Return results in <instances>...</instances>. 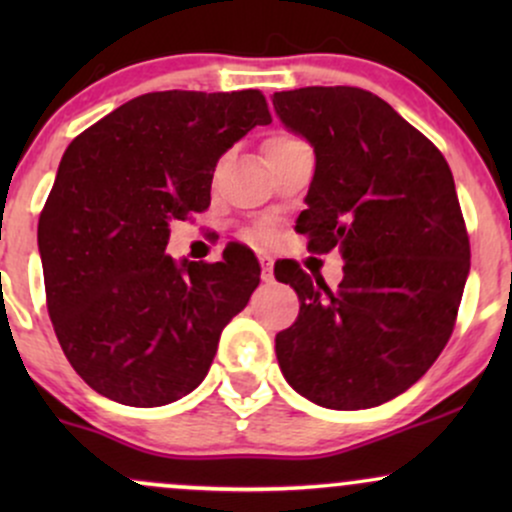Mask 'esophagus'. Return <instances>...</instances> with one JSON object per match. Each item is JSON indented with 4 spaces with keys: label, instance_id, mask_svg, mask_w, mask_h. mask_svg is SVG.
I'll list each match as a JSON object with an SVG mask.
<instances>
[{
    "label": "esophagus",
    "instance_id": "1",
    "mask_svg": "<svg viewBox=\"0 0 512 512\" xmlns=\"http://www.w3.org/2000/svg\"><path fill=\"white\" fill-rule=\"evenodd\" d=\"M260 264H262V281H272L274 279V264L269 257H260Z\"/></svg>",
    "mask_w": 512,
    "mask_h": 512
}]
</instances>
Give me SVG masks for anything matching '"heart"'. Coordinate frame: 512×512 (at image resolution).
<instances>
[{
	"instance_id": "1",
	"label": "heart",
	"mask_w": 512,
	"mask_h": 512,
	"mask_svg": "<svg viewBox=\"0 0 512 512\" xmlns=\"http://www.w3.org/2000/svg\"><path fill=\"white\" fill-rule=\"evenodd\" d=\"M291 139H293V137H286V134H274V137L269 139V142L264 144V146H272V144H284V142H291Z\"/></svg>"
}]
</instances>
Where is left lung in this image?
Segmentation results:
<instances>
[{
    "label": "left lung",
    "instance_id": "8db88e82",
    "mask_svg": "<svg viewBox=\"0 0 512 512\" xmlns=\"http://www.w3.org/2000/svg\"><path fill=\"white\" fill-rule=\"evenodd\" d=\"M274 113L315 151L296 231L344 260L334 291L296 262L274 267L301 301L276 334L279 368L320 407H378L409 390L452 334L469 274L455 180L436 146L363 88L281 91Z\"/></svg>",
    "mask_w": 512,
    "mask_h": 512
}]
</instances>
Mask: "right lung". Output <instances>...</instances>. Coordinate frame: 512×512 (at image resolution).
<instances>
[{"label": "right lung", "instance_id": "right-lung-1", "mask_svg": "<svg viewBox=\"0 0 512 512\" xmlns=\"http://www.w3.org/2000/svg\"><path fill=\"white\" fill-rule=\"evenodd\" d=\"M260 91L132 98L64 151L38 221L48 313L64 356L98 395L163 407L207 378L223 327L260 284L245 248L166 255L170 221L211 202L219 158L269 125Z\"/></svg>", "mask_w": 512, "mask_h": 512}]
</instances>
